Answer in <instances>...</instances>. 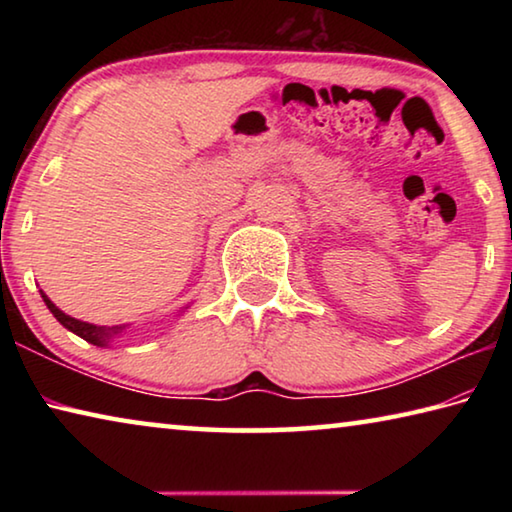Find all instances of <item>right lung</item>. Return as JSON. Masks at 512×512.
Listing matches in <instances>:
<instances>
[{"label":"right lung","instance_id":"obj_1","mask_svg":"<svg viewBox=\"0 0 512 512\" xmlns=\"http://www.w3.org/2000/svg\"><path fill=\"white\" fill-rule=\"evenodd\" d=\"M42 300L47 302V307H49V311L51 314L56 316V320L63 327H67L69 332H74L76 336H81V339H85L88 343H92V345H106L112 336H117V334H121L126 329V325H119V327H101V325H90V323H83V320H76V318H72V316H67V314H63V311H60L54 302H51L45 293H42Z\"/></svg>","mask_w":512,"mask_h":512}]
</instances>
